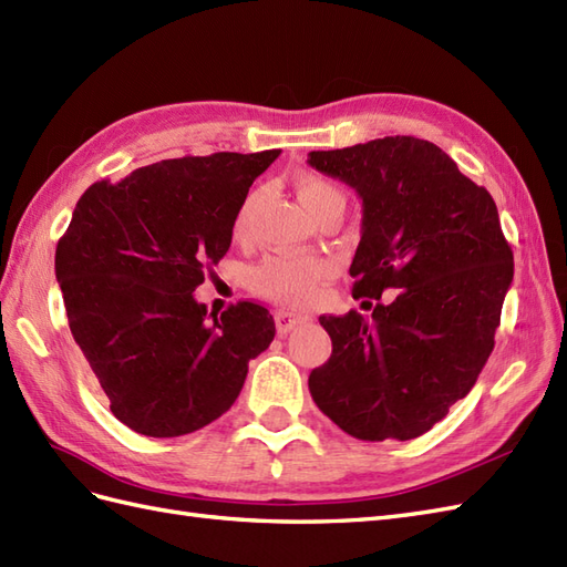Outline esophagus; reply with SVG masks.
Here are the masks:
<instances>
[{"instance_id": "esophagus-1", "label": "esophagus", "mask_w": 567, "mask_h": 567, "mask_svg": "<svg viewBox=\"0 0 567 567\" xmlns=\"http://www.w3.org/2000/svg\"><path fill=\"white\" fill-rule=\"evenodd\" d=\"M303 321H307V316H301V313L285 311V309L282 311H275V326H278V332H282V336H287L289 330H295Z\"/></svg>"}]
</instances>
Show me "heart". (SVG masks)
<instances>
[{"label": "heart", "instance_id": "heart-1", "mask_svg": "<svg viewBox=\"0 0 567 567\" xmlns=\"http://www.w3.org/2000/svg\"><path fill=\"white\" fill-rule=\"evenodd\" d=\"M295 188L301 206L309 210L311 217L326 208L344 210L347 206L342 188L321 177V174L299 172L295 177ZM254 200L256 194H249L237 208L235 223H231V231H235L237 237L244 235ZM332 275H336V266L323 256H268L249 272V285L260 297L301 307V303H307L316 295V289L328 282Z\"/></svg>", "mask_w": 567, "mask_h": 567}]
</instances>
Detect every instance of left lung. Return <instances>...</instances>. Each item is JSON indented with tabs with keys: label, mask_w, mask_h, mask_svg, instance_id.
<instances>
[{
	"label": "left lung",
	"mask_w": 567,
	"mask_h": 567,
	"mask_svg": "<svg viewBox=\"0 0 567 567\" xmlns=\"http://www.w3.org/2000/svg\"><path fill=\"white\" fill-rule=\"evenodd\" d=\"M309 165L361 198L352 295L375 299L369 318H318L332 354L309 375L311 398L359 441L416 439L470 393L493 352L513 282L498 208L453 157L414 136L311 151ZM385 288L399 292L381 305Z\"/></svg>",
	"instance_id": "obj_1"
}]
</instances>
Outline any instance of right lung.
<instances>
[{
    "instance_id": "right-lung-1",
    "label": "right lung",
    "mask_w": 567,
    "mask_h": 567,
    "mask_svg": "<svg viewBox=\"0 0 567 567\" xmlns=\"http://www.w3.org/2000/svg\"><path fill=\"white\" fill-rule=\"evenodd\" d=\"M278 155L163 159L79 198L56 244V282L112 414L136 433L174 439L208 426L272 342L268 309L239 301L208 316L194 289L227 254L237 208Z\"/></svg>"
}]
</instances>
